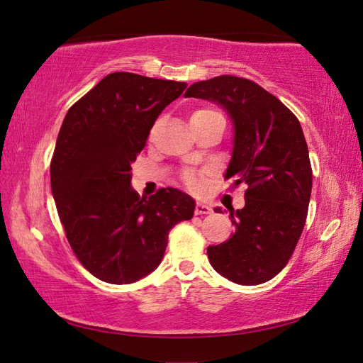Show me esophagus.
I'll return each instance as SVG.
<instances>
[{
	"mask_svg": "<svg viewBox=\"0 0 363 363\" xmlns=\"http://www.w3.org/2000/svg\"><path fill=\"white\" fill-rule=\"evenodd\" d=\"M195 213L196 215H207V213H212V207L206 203H196L195 207Z\"/></svg>",
	"mask_w": 363,
	"mask_h": 363,
	"instance_id": "1",
	"label": "esophagus"
}]
</instances>
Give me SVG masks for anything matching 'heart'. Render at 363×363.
Masks as SVG:
<instances>
[{
	"label": "heart",
	"instance_id": "1",
	"mask_svg": "<svg viewBox=\"0 0 363 363\" xmlns=\"http://www.w3.org/2000/svg\"><path fill=\"white\" fill-rule=\"evenodd\" d=\"M217 113H218V112L213 111V109H198V111H195L194 113H191L190 123H191V121H201V120H206V118H209V117H213V115H217ZM184 181H186L187 186L194 187V189H198L199 184H201V181H199V176L195 174V173H191V172L184 174Z\"/></svg>",
	"mask_w": 363,
	"mask_h": 363
}]
</instances>
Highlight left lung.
<instances>
[{"instance_id": "left-lung-1", "label": "left lung", "mask_w": 363, "mask_h": 363, "mask_svg": "<svg viewBox=\"0 0 363 363\" xmlns=\"http://www.w3.org/2000/svg\"><path fill=\"white\" fill-rule=\"evenodd\" d=\"M186 98L225 109L234 128L225 177L248 186L243 209H228L235 233L207 248L211 265L235 284H264L287 265L306 225L312 168L303 128L276 96L237 76L191 84Z\"/></svg>"}]
</instances>
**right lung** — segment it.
<instances>
[{"label": "right lung", "instance_id": "right-lung-1", "mask_svg": "<svg viewBox=\"0 0 363 363\" xmlns=\"http://www.w3.org/2000/svg\"><path fill=\"white\" fill-rule=\"evenodd\" d=\"M186 82L135 73L107 74L67 112L51 160V190L76 257L98 279L133 284L164 259L168 233L190 220L195 199L130 186L135 162L160 112Z\"/></svg>", "mask_w": 363, "mask_h": 363}]
</instances>
